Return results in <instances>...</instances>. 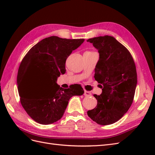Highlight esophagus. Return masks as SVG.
<instances>
[{"label": "esophagus", "instance_id": "obj_1", "mask_svg": "<svg viewBox=\"0 0 155 155\" xmlns=\"http://www.w3.org/2000/svg\"><path fill=\"white\" fill-rule=\"evenodd\" d=\"M84 95H85V96H91V92H89V91H85V92H84Z\"/></svg>", "mask_w": 155, "mask_h": 155}]
</instances>
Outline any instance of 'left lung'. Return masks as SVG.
<instances>
[{
  "instance_id": "obj_1",
  "label": "left lung",
  "mask_w": 155,
  "mask_h": 155,
  "mask_svg": "<svg viewBox=\"0 0 155 155\" xmlns=\"http://www.w3.org/2000/svg\"><path fill=\"white\" fill-rule=\"evenodd\" d=\"M87 41L100 54L94 78L102 88L100 96L94 94L97 106L87 114L98 124L110 125L122 118L133 104L137 84L135 63L130 51L113 37L100 36Z\"/></svg>"
}]
</instances>
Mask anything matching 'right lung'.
I'll return each mask as SVG.
<instances>
[{"label": "right lung", "instance_id": "obj_1", "mask_svg": "<svg viewBox=\"0 0 155 155\" xmlns=\"http://www.w3.org/2000/svg\"><path fill=\"white\" fill-rule=\"evenodd\" d=\"M84 41L51 36L34 45L23 58L17 78L18 94L22 107L36 122L43 125L56 122L62 118L70 98L83 94V89L78 84L64 89L57 85L56 81L66 72L65 63L68 56ZM33 71L46 77L51 85L46 91L30 97L26 93L25 86L27 76Z\"/></svg>", "mask_w": 155, "mask_h": 155}]
</instances>
